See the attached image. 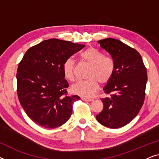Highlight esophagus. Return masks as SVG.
<instances>
[{"instance_id": "esophagus-1", "label": "esophagus", "mask_w": 159, "mask_h": 159, "mask_svg": "<svg viewBox=\"0 0 159 159\" xmlns=\"http://www.w3.org/2000/svg\"><path fill=\"white\" fill-rule=\"evenodd\" d=\"M81 99L82 101H92L93 99L91 98H84V97H81Z\"/></svg>"}]
</instances>
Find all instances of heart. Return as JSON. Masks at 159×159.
I'll return each mask as SVG.
<instances>
[{
	"label": "heart",
	"instance_id": "obj_1",
	"mask_svg": "<svg viewBox=\"0 0 159 159\" xmlns=\"http://www.w3.org/2000/svg\"><path fill=\"white\" fill-rule=\"evenodd\" d=\"M82 61L91 66L88 77L89 79L76 82L71 86V91L75 94L83 97L93 95L99 88V83L105 84L111 79L114 72V60L104 54L98 49L90 47L80 54ZM75 63L71 58H67L62 65L64 77L70 82L75 80Z\"/></svg>",
	"mask_w": 159,
	"mask_h": 159
}]
</instances>
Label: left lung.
<instances>
[{"mask_svg": "<svg viewBox=\"0 0 159 159\" xmlns=\"http://www.w3.org/2000/svg\"><path fill=\"white\" fill-rule=\"evenodd\" d=\"M115 64L111 79L103 88L110 97L102 98L104 107L96 116L100 124L116 129L129 124L142 108L148 80L147 70L135 49L114 38L98 41Z\"/></svg>", "mask_w": 159, "mask_h": 159, "instance_id": "left-lung-1", "label": "left lung"}]
</instances>
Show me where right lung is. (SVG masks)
<instances>
[{"instance_id": "obj_1", "label": "right lung", "mask_w": 159, "mask_h": 159, "mask_svg": "<svg viewBox=\"0 0 159 159\" xmlns=\"http://www.w3.org/2000/svg\"><path fill=\"white\" fill-rule=\"evenodd\" d=\"M85 46L49 39L29 48L19 64L17 94L28 116L45 128L64 125L72 114L78 95H67L69 84L62 71L67 58Z\"/></svg>"}]
</instances>
